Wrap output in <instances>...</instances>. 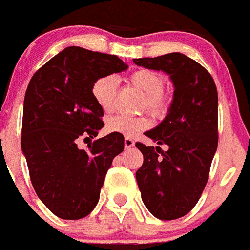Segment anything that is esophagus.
I'll use <instances>...</instances> for the list:
<instances>
[{"mask_svg":"<svg viewBox=\"0 0 250 250\" xmlns=\"http://www.w3.org/2000/svg\"><path fill=\"white\" fill-rule=\"evenodd\" d=\"M125 148H132L133 146H135V141H133L131 137H125Z\"/></svg>","mask_w":250,"mask_h":250,"instance_id":"esophagus-1","label":"esophagus"}]
</instances>
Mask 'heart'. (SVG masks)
I'll list each match as a JSON object with an SVG mask.
<instances>
[{"mask_svg": "<svg viewBox=\"0 0 250 250\" xmlns=\"http://www.w3.org/2000/svg\"><path fill=\"white\" fill-rule=\"evenodd\" d=\"M129 83L145 95L144 106L156 117L167 114L170 100L163 93L165 86L164 76L154 70H138L129 76ZM117 79L112 75L103 76L93 83L91 95L104 112H110L114 105ZM151 125L150 119L146 117H125L114 115L106 122V131L123 136H135L138 132L147 129Z\"/></svg>", "mask_w": 250, "mask_h": 250, "instance_id": "obj_1", "label": "heart"}]
</instances>
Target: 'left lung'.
Here are the masks:
<instances>
[{"mask_svg": "<svg viewBox=\"0 0 250 250\" xmlns=\"http://www.w3.org/2000/svg\"><path fill=\"white\" fill-rule=\"evenodd\" d=\"M137 66L163 71L174 86L170 108L161 123L145 132L157 145L137 142L144 164L136 171L146 208L160 220H175L189 212L200 200L217 150L219 98L212 76L179 52L155 58H136ZM162 156H158V152Z\"/></svg>", "mask_w": 250, "mask_h": 250, "instance_id": "obj_1", "label": "left lung"}]
</instances>
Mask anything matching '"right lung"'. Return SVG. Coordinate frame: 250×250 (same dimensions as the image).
Masks as SVG:
<instances>
[{"instance_id": "right-lung-1", "label": "right lung", "mask_w": 250, "mask_h": 250, "mask_svg": "<svg viewBox=\"0 0 250 250\" xmlns=\"http://www.w3.org/2000/svg\"><path fill=\"white\" fill-rule=\"evenodd\" d=\"M127 68L117 56L68 47L29 83L21 150L39 200L61 219L79 220L93 211L113 159L125 150L119 133L98 138L86 150L77 147V141L96 137L104 127L93 83Z\"/></svg>"}]
</instances>
